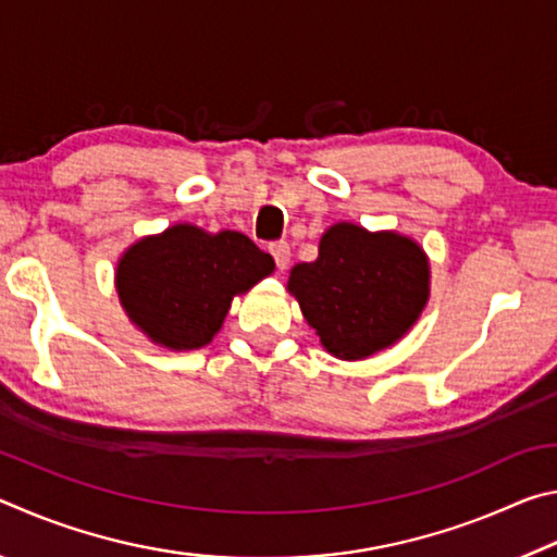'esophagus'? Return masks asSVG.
Instances as JSON below:
<instances>
[{"instance_id":"34e87169","label":"esophagus","mask_w":557,"mask_h":557,"mask_svg":"<svg viewBox=\"0 0 557 557\" xmlns=\"http://www.w3.org/2000/svg\"><path fill=\"white\" fill-rule=\"evenodd\" d=\"M270 252H272V258H275L280 270H285V268L289 265V245H287L285 240L272 243V245H270Z\"/></svg>"}]
</instances>
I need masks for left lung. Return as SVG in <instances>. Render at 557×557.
I'll list each match as a JSON object with an SVG mask.
<instances>
[{
  "label": "left lung",
  "mask_w": 557,
  "mask_h": 557,
  "mask_svg": "<svg viewBox=\"0 0 557 557\" xmlns=\"http://www.w3.org/2000/svg\"><path fill=\"white\" fill-rule=\"evenodd\" d=\"M287 292L326 354L361 361L398 344L430 299V258L398 231L338 221L312 262L289 270Z\"/></svg>",
  "instance_id": "1"
}]
</instances>
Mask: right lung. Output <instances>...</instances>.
Wrapping results in <instances>:
<instances>
[{
  "label": "right lung",
  "mask_w": 557,
  "mask_h": 557,
  "mask_svg": "<svg viewBox=\"0 0 557 557\" xmlns=\"http://www.w3.org/2000/svg\"><path fill=\"white\" fill-rule=\"evenodd\" d=\"M272 272L275 260L248 235L174 223L122 252L115 289L127 319L149 342L194 351L221 332L231 301Z\"/></svg>",
  "instance_id": "right-lung-1"
}]
</instances>
